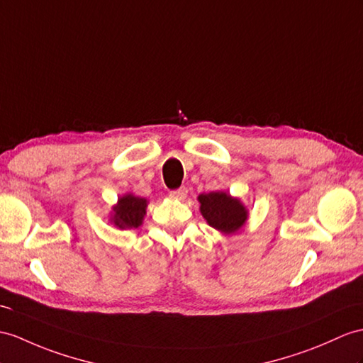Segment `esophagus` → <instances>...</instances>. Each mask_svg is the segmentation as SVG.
<instances>
[{
  "mask_svg": "<svg viewBox=\"0 0 363 363\" xmlns=\"http://www.w3.org/2000/svg\"><path fill=\"white\" fill-rule=\"evenodd\" d=\"M186 194H188L186 188H179V189L169 191V197L177 199V200H184V199H186Z\"/></svg>",
  "mask_w": 363,
  "mask_h": 363,
  "instance_id": "obj_1",
  "label": "esophagus"
}]
</instances>
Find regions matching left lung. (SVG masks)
<instances>
[{"instance_id":"obj_1","label":"left lung","mask_w":363,"mask_h":363,"mask_svg":"<svg viewBox=\"0 0 363 363\" xmlns=\"http://www.w3.org/2000/svg\"><path fill=\"white\" fill-rule=\"evenodd\" d=\"M201 216L206 222L226 234H234L243 226L248 212L240 201L226 192H209L199 196Z\"/></svg>"}]
</instances>
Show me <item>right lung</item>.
I'll list each match as a JSON object with an SVG mask.
<instances>
[{
	"label": "right lung",
	"mask_w": 363,
	"mask_h": 363,
	"mask_svg": "<svg viewBox=\"0 0 363 363\" xmlns=\"http://www.w3.org/2000/svg\"><path fill=\"white\" fill-rule=\"evenodd\" d=\"M112 222L118 228H138L146 214V200L132 194L118 199V205L113 208Z\"/></svg>",
	"instance_id": "add662e5"
}]
</instances>
